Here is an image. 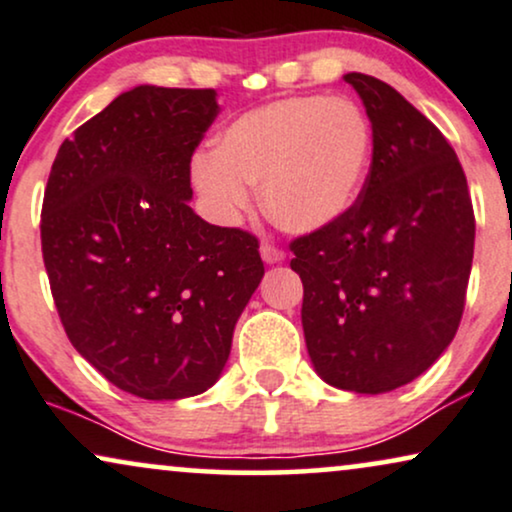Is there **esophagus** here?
<instances>
[{
	"label": "esophagus",
	"mask_w": 512,
	"mask_h": 512,
	"mask_svg": "<svg viewBox=\"0 0 512 512\" xmlns=\"http://www.w3.org/2000/svg\"><path fill=\"white\" fill-rule=\"evenodd\" d=\"M260 255L267 264H278V262L286 260V252H283L281 248H276V245H269V243H262Z\"/></svg>",
	"instance_id": "obj_1"
}]
</instances>
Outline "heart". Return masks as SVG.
Here are the masks:
<instances>
[{
    "label": "heart",
    "mask_w": 512,
    "mask_h": 512,
    "mask_svg": "<svg viewBox=\"0 0 512 512\" xmlns=\"http://www.w3.org/2000/svg\"><path fill=\"white\" fill-rule=\"evenodd\" d=\"M373 160L366 113L342 96H288L243 113L193 160L196 189L236 219L260 186L262 210L288 234H316L352 212Z\"/></svg>",
    "instance_id": "obj_1"
}]
</instances>
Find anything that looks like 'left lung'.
Wrapping results in <instances>:
<instances>
[{"instance_id": "1", "label": "left lung", "mask_w": 512, "mask_h": 512, "mask_svg": "<svg viewBox=\"0 0 512 512\" xmlns=\"http://www.w3.org/2000/svg\"><path fill=\"white\" fill-rule=\"evenodd\" d=\"M373 129L364 191L338 224L295 238L302 328L328 385L383 394L416 380L463 316L475 215L444 134L390 84L347 73Z\"/></svg>"}]
</instances>
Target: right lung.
Here are the masks:
<instances>
[{
    "instance_id": "add662e5",
    "label": "right lung",
    "mask_w": 512,
    "mask_h": 512,
    "mask_svg": "<svg viewBox=\"0 0 512 512\" xmlns=\"http://www.w3.org/2000/svg\"><path fill=\"white\" fill-rule=\"evenodd\" d=\"M215 89L122 92L58 148L42 255L68 340L108 383L172 401L219 380L264 264L257 238L191 210Z\"/></svg>"
}]
</instances>
